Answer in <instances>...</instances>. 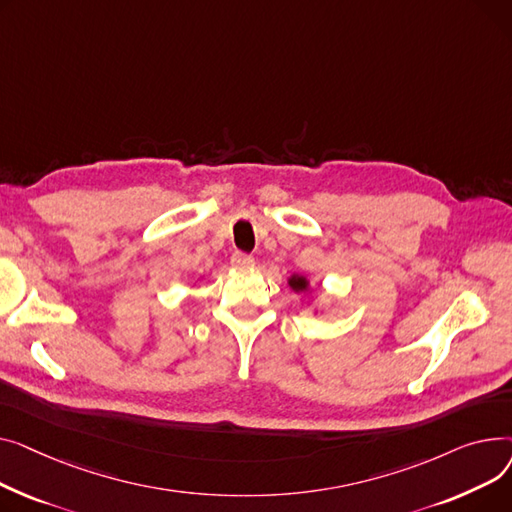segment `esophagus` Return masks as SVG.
<instances>
[{
  "instance_id": "1",
  "label": "esophagus",
  "mask_w": 512,
  "mask_h": 512,
  "mask_svg": "<svg viewBox=\"0 0 512 512\" xmlns=\"http://www.w3.org/2000/svg\"><path fill=\"white\" fill-rule=\"evenodd\" d=\"M231 266L233 268H239V270H248V268H254V258L250 254H244V252H235L231 256Z\"/></svg>"
}]
</instances>
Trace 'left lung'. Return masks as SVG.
Returning a JSON list of instances; mask_svg holds the SVG:
<instances>
[{"instance_id":"left-lung-1","label":"left lung","mask_w":512,"mask_h":512,"mask_svg":"<svg viewBox=\"0 0 512 512\" xmlns=\"http://www.w3.org/2000/svg\"><path fill=\"white\" fill-rule=\"evenodd\" d=\"M287 285L293 293H299V295H308L312 293V283L306 275H299V273H293L287 277ZM318 312V310H316Z\"/></svg>"}]
</instances>
